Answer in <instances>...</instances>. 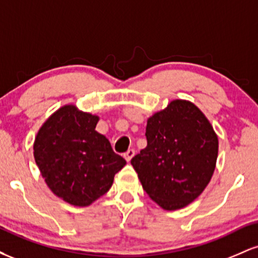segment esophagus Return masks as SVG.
I'll use <instances>...</instances> for the list:
<instances>
[{"instance_id": "esophagus-1", "label": "esophagus", "mask_w": 258, "mask_h": 258, "mask_svg": "<svg viewBox=\"0 0 258 258\" xmlns=\"http://www.w3.org/2000/svg\"><path fill=\"white\" fill-rule=\"evenodd\" d=\"M133 156H135V150H133V149L127 150V152H126L125 154H123V158L126 159V161H127V162L131 161V159L133 158Z\"/></svg>"}]
</instances>
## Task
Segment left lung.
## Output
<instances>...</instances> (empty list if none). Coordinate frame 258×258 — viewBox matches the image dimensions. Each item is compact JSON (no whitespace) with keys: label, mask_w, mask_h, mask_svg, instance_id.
<instances>
[{"label":"left lung","mask_w":258,"mask_h":258,"mask_svg":"<svg viewBox=\"0 0 258 258\" xmlns=\"http://www.w3.org/2000/svg\"><path fill=\"white\" fill-rule=\"evenodd\" d=\"M147 147L131 160L149 198L167 211L203 193L215 172L218 137L194 103L174 99L147 121Z\"/></svg>","instance_id":"obj_1"}]
</instances>
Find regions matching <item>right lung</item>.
Instances as JSON below:
<instances>
[{"mask_svg":"<svg viewBox=\"0 0 258 258\" xmlns=\"http://www.w3.org/2000/svg\"><path fill=\"white\" fill-rule=\"evenodd\" d=\"M98 115L76 105L60 106L38 130L34 158L53 194L85 207L103 197L126 165L105 136L96 131Z\"/></svg>","mask_w":258,"mask_h":258,"instance_id":"add662e5","label":"right lung"}]
</instances>
